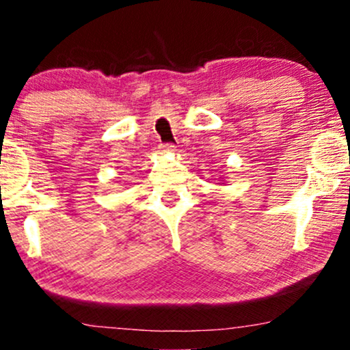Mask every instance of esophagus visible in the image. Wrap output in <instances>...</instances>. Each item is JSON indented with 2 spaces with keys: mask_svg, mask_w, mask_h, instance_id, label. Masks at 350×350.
Wrapping results in <instances>:
<instances>
[{
  "mask_svg": "<svg viewBox=\"0 0 350 350\" xmlns=\"http://www.w3.org/2000/svg\"><path fill=\"white\" fill-rule=\"evenodd\" d=\"M174 144L172 143H161L159 144V150L164 151V152H170V151H174Z\"/></svg>",
  "mask_w": 350,
  "mask_h": 350,
  "instance_id": "esophagus-1",
  "label": "esophagus"
}]
</instances>
